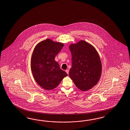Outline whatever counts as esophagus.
<instances>
[{
  "mask_svg": "<svg viewBox=\"0 0 130 130\" xmlns=\"http://www.w3.org/2000/svg\"><path fill=\"white\" fill-rule=\"evenodd\" d=\"M66 72L68 74H69V70H68V69H67V70H66Z\"/></svg>",
  "mask_w": 130,
  "mask_h": 130,
  "instance_id": "1",
  "label": "esophagus"
}]
</instances>
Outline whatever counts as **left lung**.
Wrapping results in <instances>:
<instances>
[{
    "mask_svg": "<svg viewBox=\"0 0 130 130\" xmlns=\"http://www.w3.org/2000/svg\"><path fill=\"white\" fill-rule=\"evenodd\" d=\"M72 67L69 76L77 88L87 91L95 86L100 79L102 64L96 48L84 40L71 44Z\"/></svg>",
    "mask_w": 130,
    "mask_h": 130,
    "instance_id": "obj_1",
    "label": "left lung"
}]
</instances>
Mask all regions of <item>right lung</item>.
Here are the masks:
<instances>
[{
	"mask_svg": "<svg viewBox=\"0 0 130 130\" xmlns=\"http://www.w3.org/2000/svg\"><path fill=\"white\" fill-rule=\"evenodd\" d=\"M63 45L47 39L37 44L34 48L30 60L31 72L37 83L45 90L55 89L67 76L55 60Z\"/></svg>",
	"mask_w": 130,
	"mask_h": 130,
	"instance_id": "1",
	"label": "right lung"
}]
</instances>
